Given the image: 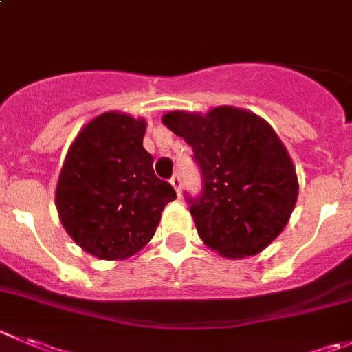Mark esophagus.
Returning <instances> with one entry per match:
<instances>
[{
    "instance_id": "34e87169",
    "label": "esophagus",
    "mask_w": 352,
    "mask_h": 352,
    "mask_svg": "<svg viewBox=\"0 0 352 352\" xmlns=\"http://www.w3.org/2000/svg\"><path fill=\"white\" fill-rule=\"evenodd\" d=\"M170 184H172L173 189H175L177 194H179V196H180V184H182V182H180V177L179 175H173L172 179H170Z\"/></svg>"
}]
</instances>
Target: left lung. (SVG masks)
<instances>
[{
  "label": "left lung",
  "mask_w": 352,
  "mask_h": 352,
  "mask_svg": "<svg viewBox=\"0 0 352 352\" xmlns=\"http://www.w3.org/2000/svg\"><path fill=\"white\" fill-rule=\"evenodd\" d=\"M162 122L192 148L203 173V194L187 201L204 244L228 259L270 245L299 192L294 163L272 125L235 107L168 111Z\"/></svg>",
  "instance_id": "left-lung-1"
}]
</instances>
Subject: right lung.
I'll return each instance as SVG.
<instances>
[{
	"label": "right lung",
	"instance_id": "1",
	"mask_svg": "<svg viewBox=\"0 0 352 352\" xmlns=\"http://www.w3.org/2000/svg\"><path fill=\"white\" fill-rule=\"evenodd\" d=\"M144 118L107 111L85 124L65 156L54 203L67 234L100 259H127L155 235L177 197L142 148Z\"/></svg>",
	"mask_w": 352,
	"mask_h": 352
}]
</instances>
